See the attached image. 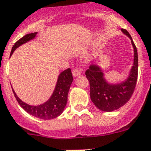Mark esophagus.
I'll return each instance as SVG.
<instances>
[{"mask_svg": "<svg viewBox=\"0 0 151 151\" xmlns=\"http://www.w3.org/2000/svg\"><path fill=\"white\" fill-rule=\"evenodd\" d=\"M81 70L80 69H78V68H75L74 70H73V72H72V73H73V76L75 78V77H78V76H79L81 73Z\"/></svg>", "mask_w": 151, "mask_h": 151, "instance_id": "esophagus-1", "label": "esophagus"}]
</instances>
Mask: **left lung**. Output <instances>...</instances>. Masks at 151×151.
Wrapping results in <instances>:
<instances>
[{
	"label": "left lung",
	"instance_id": "8db88e82",
	"mask_svg": "<svg viewBox=\"0 0 151 151\" xmlns=\"http://www.w3.org/2000/svg\"><path fill=\"white\" fill-rule=\"evenodd\" d=\"M122 32L131 40L133 48V63L127 78L120 82L110 83L105 79L103 69L98 64H91L85 72L90 84V97L98 109L103 111L119 109L129 100L133 95L138 75V55L135 44L126 29Z\"/></svg>",
	"mask_w": 151,
	"mask_h": 151
}]
</instances>
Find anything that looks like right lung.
Returning a JSON list of instances; mask_svg holds the SVG:
<instances>
[{"label": "right lung", "mask_w": 151, "mask_h": 151, "mask_svg": "<svg viewBox=\"0 0 151 151\" xmlns=\"http://www.w3.org/2000/svg\"><path fill=\"white\" fill-rule=\"evenodd\" d=\"M37 33L34 32L27 34L18 41L16 42L12 49L11 56L13 54V52L17 48L26 43L30 40H34ZM72 81H73V77H72L71 70L68 68L61 72L58 76L56 86L52 95L47 101L39 105H31L25 103L18 98L13 88L12 91L18 104L28 113L41 119H52L60 116L64 110L67 102V95Z\"/></svg>", "instance_id": "obj_1"}]
</instances>
